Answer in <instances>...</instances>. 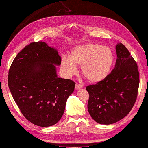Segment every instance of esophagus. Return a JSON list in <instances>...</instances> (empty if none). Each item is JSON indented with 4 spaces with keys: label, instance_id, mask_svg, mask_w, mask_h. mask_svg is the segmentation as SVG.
<instances>
[{
    "label": "esophagus",
    "instance_id": "1",
    "mask_svg": "<svg viewBox=\"0 0 148 148\" xmlns=\"http://www.w3.org/2000/svg\"><path fill=\"white\" fill-rule=\"evenodd\" d=\"M82 85H81V84H80L77 83L76 84H75V89L79 90V89H80L81 88H82Z\"/></svg>",
    "mask_w": 148,
    "mask_h": 148
}]
</instances>
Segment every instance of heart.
Instances as JSON below:
<instances>
[{"mask_svg": "<svg viewBox=\"0 0 148 148\" xmlns=\"http://www.w3.org/2000/svg\"><path fill=\"white\" fill-rule=\"evenodd\" d=\"M114 61L110 49L101 45L90 43L75 47L70 57H62V71L70 77L77 71L76 66L81 65V73L90 82H101L107 77Z\"/></svg>", "mask_w": 148, "mask_h": 148, "instance_id": "obj_1", "label": "heart"}]
</instances>
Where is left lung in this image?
I'll list each match as a JSON object with an SVG mask.
<instances>
[{
  "instance_id": "left-lung-1",
  "label": "left lung",
  "mask_w": 148,
  "mask_h": 148,
  "mask_svg": "<svg viewBox=\"0 0 148 148\" xmlns=\"http://www.w3.org/2000/svg\"><path fill=\"white\" fill-rule=\"evenodd\" d=\"M116 49L117 59L112 71L101 82L86 87L89 95L88 111L99 124H113L128 115L138 95L137 62L123 44H117Z\"/></svg>"
}]
</instances>
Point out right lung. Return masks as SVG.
Here are the masks:
<instances>
[{
  "mask_svg": "<svg viewBox=\"0 0 148 148\" xmlns=\"http://www.w3.org/2000/svg\"><path fill=\"white\" fill-rule=\"evenodd\" d=\"M61 57L44 42L26 45L9 70L8 86L25 118L35 125L50 126L61 119L75 83L57 76Z\"/></svg>",
  "mask_w": 148,
  "mask_h": 148,
  "instance_id": "obj_1",
  "label": "right lung"
}]
</instances>
